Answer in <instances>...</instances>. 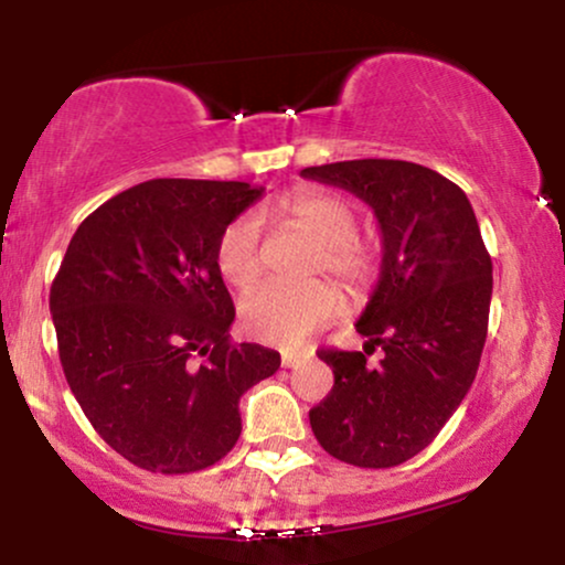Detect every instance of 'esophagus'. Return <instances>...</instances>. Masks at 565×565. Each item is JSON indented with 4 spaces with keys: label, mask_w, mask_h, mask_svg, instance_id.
Listing matches in <instances>:
<instances>
[{
    "label": "esophagus",
    "mask_w": 565,
    "mask_h": 565,
    "mask_svg": "<svg viewBox=\"0 0 565 565\" xmlns=\"http://www.w3.org/2000/svg\"><path fill=\"white\" fill-rule=\"evenodd\" d=\"M305 359H308V353H289V350H287V353H281V366L284 369L300 366Z\"/></svg>",
    "instance_id": "34e87169"
}]
</instances>
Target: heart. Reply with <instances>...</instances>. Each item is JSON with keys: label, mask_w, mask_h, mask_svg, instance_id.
Returning a JSON list of instances; mask_svg holds the SVG:
<instances>
[{"label": "heart", "mask_w": 565, "mask_h": 565, "mask_svg": "<svg viewBox=\"0 0 565 565\" xmlns=\"http://www.w3.org/2000/svg\"><path fill=\"white\" fill-rule=\"evenodd\" d=\"M278 215L319 242L310 270L329 274L348 295L364 297L377 278V252L355 236L359 212L348 199L321 188H297L281 199ZM220 276L233 289H249L263 274V231L255 215H238L225 225L215 246ZM342 297L329 281L265 284L242 305V327L252 340L297 348L316 329L340 313Z\"/></svg>", "instance_id": "obj_1"}]
</instances>
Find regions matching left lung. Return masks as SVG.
I'll use <instances>...</instances> for the list:
<instances>
[{"mask_svg":"<svg viewBox=\"0 0 565 565\" xmlns=\"http://www.w3.org/2000/svg\"><path fill=\"white\" fill-rule=\"evenodd\" d=\"M302 178L364 199L382 231L377 289L355 332L361 350L321 348L334 385L310 408L323 451L355 468H395L438 436L481 364L491 257L459 185L398 159L305 167ZM380 347V365L365 359Z\"/></svg>","mask_w":565,"mask_h":565,"instance_id":"8db88e82","label":"left lung"}]
</instances>
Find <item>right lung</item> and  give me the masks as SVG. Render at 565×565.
I'll return each mask as SVG.
<instances>
[{"mask_svg":"<svg viewBox=\"0 0 565 565\" xmlns=\"http://www.w3.org/2000/svg\"><path fill=\"white\" fill-rule=\"evenodd\" d=\"M263 188L159 178L100 204L50 289L57 353L97 436L142 470L183 476L242 436L238 398L281 355L231 342L220 233Z\"/></svg>","mask_w":565,"mask_h":565,"instance_id":"obj_1","label":"right lung"}]
</instances>
